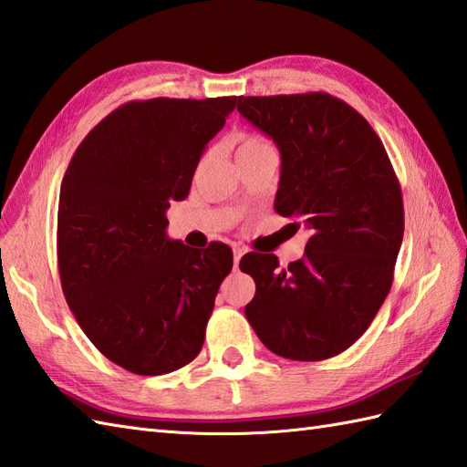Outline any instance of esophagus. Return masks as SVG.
<instances>
[{"label":"esophagus","mask_w":467,"mask_h":467,"mask_svg":"<svg viewBox=\"0 0 467 467\" xmlns=\"http://www.w3.org/2000/svg\"><path fill=\"white\" fill-rule=\"evenodd\" d=\"M234 269H236V266H239V263H241V259H243V254L246 253V249H244V246H234Z\"/></svg>","instance_id":"obj_1"}]
</instances>
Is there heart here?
I'll return each mask as SVG.
<instances>
[{
	"label": "heart",
	"instance_id": "b5f03b06",
	"mask_svg": "<svg viewBox=\"0 0 467 467\" xmlns=\"http://www.w3.org/2000/svg\"><path fill=\"white\" fill-rule=\"evenodd\" d=\"M263 146H269V140H266L265 136L246 132V134H241L239 140H236V154L251 152V150H256V148H263Z\"/></svg>",
	"mask_w": 467,
	"mask_h": 467
}]
</instances>
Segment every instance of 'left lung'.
I'll use <instances>...</instances> for the list:
<instances>
[{
    "mask_svg": "<svg viewBox=\"0 0 467 467\" xmlns=\"http://www.w3.org/2000/svg\"><path fill=\"white\" fill-rule=\"evenodd\" d=\"M236 108L279 146L275 211L311 231L286 269L275 254L243 256L256 285L246 319L276 355L329 359L367 331L391 289L405 224L400 181L381 138L339 98L241 96Z\"/></svg>",
    "mask_w": 467,
    "mask_h": 467,
    "instance_id": "left-lung-1",
    "label": "left lung"
}]
</instances>
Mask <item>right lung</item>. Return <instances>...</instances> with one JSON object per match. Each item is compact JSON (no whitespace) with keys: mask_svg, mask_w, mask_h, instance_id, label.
I'll list each match as a JSON object with an SVG mask.
<instances>
[{"mask_svg":"<svg viewBox=\"0 0 467 467\" xmlns=\"http://www.w3.org/2000/svg\"><path fill=\"white\" fill-rule=\"evenodd\" d=\"M234 106L236 96L126 102L67 164L57 204L62 291L96 349L130 373H171L202 349L233 251L168 239L166 208L188 196L204 146Z\"/></svg>","mask_w":467,"mask_h":467,"instance_id":"1","label":"right lung"}]
</instances>
